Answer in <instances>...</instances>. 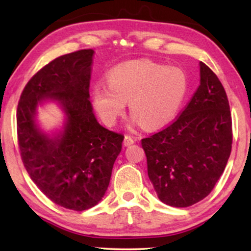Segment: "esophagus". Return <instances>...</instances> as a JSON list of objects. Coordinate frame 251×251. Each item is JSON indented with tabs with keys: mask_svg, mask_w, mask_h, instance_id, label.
Returning <instances> with one entry per match:
<instances>
[{
	"mask_svg": "<svg viewBox=\"0 0 251 251\" xmlns=\"http://www.w3.org/2000/svg\"><path fill=\"white\" fill-rule=\"evenodd\" d=\"M135 143V139L129 135H126L124 137V146H130Z\"/></svg>",
	"mask_w": 251,
	"mask_h": 251,
	"instance_id": "obj_1",
	"label": "esophagus"
}]
</instances>
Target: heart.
<instances>
[{"mask_svg":"<svg viewBox=\"0 0 251 251\" xmlns=\"http://www.w3.org/2000/svg\"><path fill=\"white\" fill-rule=\"evenodd\" d=\"M108 84L92 87L96 112L107 125H114L129 101L131 122L157 128L172 122L188 93V77L179 67L166 66L151 59L124 62L108 72Z\"/></svg>","mask_w":251,"mask_h":251,"instance_id":"1","label":"heart"}]
</instances>
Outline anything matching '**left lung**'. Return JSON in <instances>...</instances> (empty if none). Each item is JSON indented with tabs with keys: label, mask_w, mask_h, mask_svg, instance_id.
Returning <instances> with one entry per match:
<instances>
[{
	"label": "left lung",
	"mask_w": 251,
	"mask_h": 251,
	"mask_svg": "<svg viewBox=\"0 0 251 251\" xmlns=\"http://www.w3.org/2000/svg\"><path fill=\"white\" fill-rule=\"evenodd\" d=\"M201 85L180 116L142 139L147 172L166 205L188 207L207 197L231 151V114L220 80L202 62Z\"/></svg>",
	"instance_id": "8db88e82"
}]
</instances>
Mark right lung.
Masks as SVG:
<instances>
[{
    "instance_id": "add662e5",
    "label": "right lung",
    "mask_w": 251,
    "mask_h": 251,
    "mask_svg": "<svg viewBox=\"0 0 251 251\" xmlns=\"http://www.w3.org/2000/svg\"><path fill=\"white\" fill-rule=\"evenodd\" d=\"M93 50L55 58L28 80L18 106L21 156L31 179L57 205L83 211L107 190L124 136L97 122L90 100ZM56 103L62 125L41 128L38 107Z\"/></svg>"
}]
</instances>
